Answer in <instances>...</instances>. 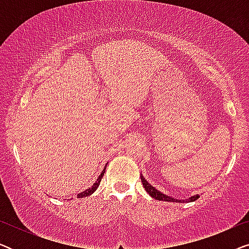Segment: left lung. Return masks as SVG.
Returning a JSON list of instances; mask_svg holds the SVG:
<instances>
[{
    "mask_svg": "<svg viewBox=\"0 0 249 249\" xmlns=\"http://www.w3.org/2000/svg\"><path fill=\"white\" fill-rule=\"evenodd\" d=\"M141 179H142V186H144V188L147 194H149V196L153 197V198H155L156 200H162V202H176V203H189V202H195V200L198 198V195H194V196H190L188 198L186 199H176L175 197H171L169 195H165V194H163L162 192H160L155 188V187H153L151 183H149L147 180H146L142 175L141 173Z\"/></svg>",
    "mask_w": 249,
    "mask_h": 249,
    "instance_id": "8db88e82",
    "label": "left lung"
}]
</instances>
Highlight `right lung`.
Wrapping results in <instances>:
<instances>
[{
	"label": "right lung",
	"instance_id": "obj_1",
	"mask_svg": "<svg viewBox=\"0 0 249 249\" xmlns=\"http://www.w3.org/2000/svg\"><path fill=\"white\" fill-rule=\"evenodd\" d=\"M105 169H107V166H104V169H103V171L101 172V175L98 176V178L96 179V181L94 182V185L93 186H90L89 188H87L86 190H84V192H81V193H79L78 194V198H81V197H87V196H90L91 194H93L95 190L97 189V187L100 186V182H101V180H102V178H103V176H104V172H105Z\"/></svg>",
	"mask_w": 249,
	"mask_h": 249
}]
</instances>
